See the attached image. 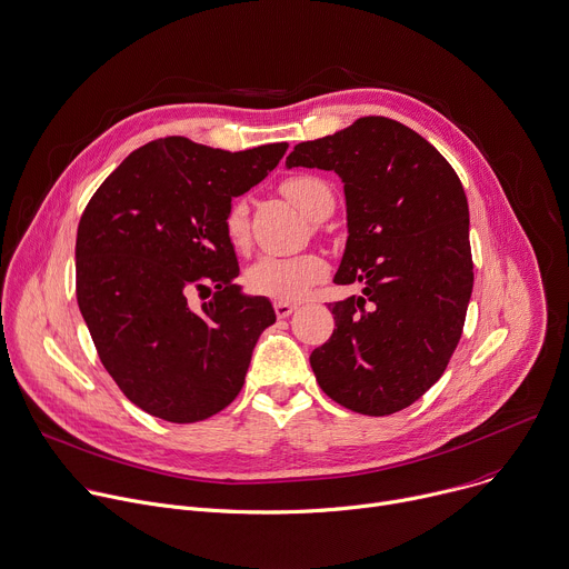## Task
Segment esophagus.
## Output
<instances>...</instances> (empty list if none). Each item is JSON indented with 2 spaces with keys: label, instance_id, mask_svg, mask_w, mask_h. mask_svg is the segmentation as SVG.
<instances>
[{
  "label": "esophagus",
  "instance_id": "esophagus-1",
  "mask_svg": "<svg viewBox=\"0 0 569 569\" xmlns=\"http://www.w3.org/2000/svg\"><path fill=\"white\" fill-rule=\"evenodd\" d=\"M295 310H297V306H295V303H288V301H274V312H277V317H279V319L290 317Z\"/></svg>",
  "mask_w": 569,
  "mask_h": 569
}]
</instances>
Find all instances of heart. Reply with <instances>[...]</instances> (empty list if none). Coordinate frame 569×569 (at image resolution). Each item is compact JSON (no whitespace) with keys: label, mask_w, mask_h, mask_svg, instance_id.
I'll return each instance as SVG.
<instances>
[{"label":"heart","mask_w":569,"mask_h":569,"mask_svg":"<svg viewBox=\"0 0 569 569\" xmlns=\"http://www.w3.org/2000/svg\"><path fill=\"white\" fill-rule=\"evenodd\" d=\"M281 194L295 203L306 217L319 221L326 219L335 208L332 187L315 173H297L286 178L281 184ZM226 239L234 250H246L250 243V221L246 201H234L223 217ZM328 277L326 261L315 252L277 257L261 254L246 270V286L259 297L274 301H299L310 288L321 283Z\"/></svg>","instance_id":"obj_1"}]
</instances>
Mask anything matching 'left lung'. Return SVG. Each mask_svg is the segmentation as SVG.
I'll return each mask as SVG.
<instances>
[{
  "label": "left lung",
  "instance_id": "1",
  "mask_svg": "<svg viewBox=\"0 0 569 569\" xmlns=\"http://www.w3.org/2000/svg\"><path fill=\"white\" fill-rule=\"evenodd\" d=\"M286 164L343 180L348 241L335 283H363V297L330 308L337 328L310 355L317 382L355 413H398L440 380L462 337L473 290L462 182L429 140L385 116L299 142Z\"/></svg>",
  "mask_w": 569,
  "mask_h": 569
}]
</instances>
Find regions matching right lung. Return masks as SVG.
Here are the masks:
<instances>
[{
    "mask_svg": "<svg viewBox=\"0 0 569 569\" xmlns=\"http://www.w3.org/2000/svg\"><path fill=\"white\" fill-rule=\"evenodd\" d=\"M286 149L223 151L158 138L131 151L84 208L78 306L102 366L149 416L201 422L243 389L254 343L277 315L266 297L239 292L223 217ZM192 291L213 297L192 307Z\"/></svg>",
    "mask_w": 569,
    "mask_h": 569,
    "instance_id": "1",
    "label": "right lung"
}]
</instances>
